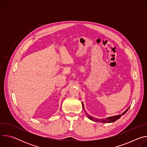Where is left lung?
I'll use <instances>...</instances> for the list:
<instances>
[{
  "mask_svg": "<svg viewBox=\"0 0 147 147\" xmlns=\"http://www.w3.org/2000/svg\"><path fill=\"white\" fill-rule=\"evenodd\" d=\"M82 108L84 109V111L85 112V113L86 115H87V116L88 117V119H90V120L94 121H95V122H99V123H113L115 121H116L117 120H118L119 119H120L121 117V116L122 115H124L125 113L127 112V111L129 110V109L130 108V107H129L126 110H125L123 113H122L121 115H116V116H111V117H107L106 119H97V118H94L93 117H92L91 116H90L87 112L86 111H85V108H84V103H83V102H82Z\"/></svg>",
  "mask_w": 147,
  "mask_h": 147,
  "instance_id": "1",
  "label": "left lung"
}]
</instances>
